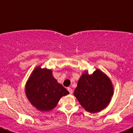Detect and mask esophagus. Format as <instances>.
I'll return each mask as SVG.
<instances>
[{"label": "esophagus", "mask_w": 133, "mask_h": 133, "mask_svg": "<svg viewBox=\"0 0 133 133\" xmlns=\"http://www.w3.org/2000/svg\"><path fill=\"white\" fill-rule=\"evenodd\" d=\"M68 90L69 91V92L70 95H71V94L73 93V90H72V89H71V88H68Z\"/></svg>", "instance_id": "esophagus-1"}]
</instances>
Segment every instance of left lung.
Listing matches in <instances>:
<instances>
[{
  "mask_svg": "<svg viewBox=\"0 0 133 133\" xmlns=\"http://www.w3.org/2000/svg\"><path fill=\"white\" fill-rule=\"evenodd\" d=\"M74 96L88 112L97 113L108 106L114 95L111 79L100 69L92 74L87 70L79 78Z\"/></svg>",
  "mask_w": 133,
  "mask_h": 133,
  "instance_id": "1",
  "label": "left lung"
}]
</instances>
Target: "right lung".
Listing matches in <instances>:
<instances>
[{
  "label": "right lung",
  "mask_w": 133,
  "mask_h": 133,
  "mask_svg": "<svg viewBox=\"0 0 133 133\" xmlns=\"http://www.w3.org/2000/svg\"><path fill=\"white\" fill-rule=\"evenodd\" d=\"M27 99L41 111H48L56 107L62 96L69 92L54 77L52 71L36 67L28 78L25 87Z\"/></svg>",
  "instance_id": "right-lung-1"
}]
</instances>
